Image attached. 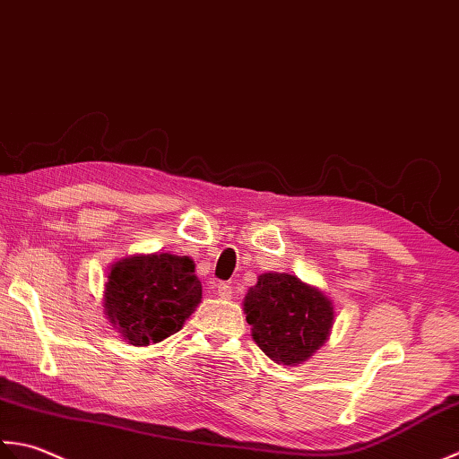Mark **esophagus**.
I'll return each mask as SVG.
<instances>
[{"instance_id":"obj_1","label":"esophagus","mask_w":459,"mask_h":459,"mask_svg":"<svg viewBox=\"0 0 459 459\" xmlns=\"http://www.w3.org/2000/svg\"><path fill=\"white\" fill-rule=\"evenodd\" d=\"M213 291H216V295H218L220 299H231L233 289H231V285H228V283H216V285H213Z\"/></svg>"}]
</instances>
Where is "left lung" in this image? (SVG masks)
Segmentation results:
<instances>
[{
    "mask_svg": "<svg viewBox=\"0 0 459 459\" xmlns=\"http://www.w3.org/2000/svg\"><path fill=\"white\" fill-rule=\"evenodd\" d=\"M243 313L257 347L277 364L297 367L325 347L334 307L319 287L289 273H261L243 299Z\"/></svg>",
    "mask_w": 459,
    "mask_h": 459,
    "instance_id": "obj_1",
    "label": "left lung"
}]
</instances>
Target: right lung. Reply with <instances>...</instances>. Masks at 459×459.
Listing matches in <instances>:
<instances>
[{"label":"right lung","mask_w":459,"mask_h":459,"mask_svg":"<svg viewBox=\"0 0 459 459\" xmlns=\"http://www.w3.org/2000/svg\"><path fill=\"white\" fill-rule=\"evenodd\" d=\"M202 301V283L188 255H130L110 264L102 311L133 347L178 333Z\"/></svg>","instance_id":"1"}]
</instances>
